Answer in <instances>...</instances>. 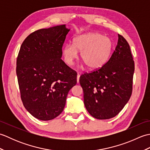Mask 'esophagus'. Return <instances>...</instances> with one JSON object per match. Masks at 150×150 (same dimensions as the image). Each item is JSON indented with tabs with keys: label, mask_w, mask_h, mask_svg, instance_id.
Wrapping results in <instances>:
<instances>
[{
	"label": "esophagus",
	"mask_w": 150,
	"mask_h": 150,
	"mask_svg": "<svg viewBox=\"0 0 150 150\" xmlns=\"http://www.w3.org/2000/svg\"><path fill=\"white\" fill-rule=\"evenodd\" d=\"M79 78H80V74H79V73H77V82H79Z\"/></svg>",
	"instance_id": "34e87169"
}]
</instances>
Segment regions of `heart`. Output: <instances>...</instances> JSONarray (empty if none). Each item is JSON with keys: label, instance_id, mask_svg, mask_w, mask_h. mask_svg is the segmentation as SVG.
Segmentation results:
<instances>
[{"label": "heart", "instance_id": "b5f03b06", "mask_svg": "<svg viewBox=\"0 0 150 150\" xmlns=\"http://www.w3.org/2000/svg\"><path fill=\"white\" fill-rule=\"evenodd\" d=\"M113 44L110 38L100 33L91 31L74 38L73 44L62 47L64 62L73 64L81 52V59L88 69L96 70L103 67L110 59L113 52Z\"/></svg>", "mask_w": 150, "mask_h": 150}]
</instances>
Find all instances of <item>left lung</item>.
<instances>
[{"mask_svg": "<svg viewBox=\"0 0 150 150\" xmlns=\"http://www.w3.org/2000/svg\"><path fill=\"white\" fill-rule=\"evenodd\" d=\"M117 45L109 60L95 71L86 73L79 79L86 110L95 119L115 117L132 93L134 61L129 44L118 35Z\"/></svg>", "mask_w": 150, "mask_h": 150, "instance_id": "left-lung-1", "label": "left lung"}]
</instances>
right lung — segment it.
Returning <instances> with one entry per match:
<instances>
[{
	"label": "right lung",
	"mask_w": 150,
	"mask_h": 150,
	"mask_svg": "<svg viewBox=\"0 0 150 150\" xmlns=\"http://www.w3.org/2000/svg\"><path fill=\"white\" fill-rule=\"evenodd\" d=\"M69 29L59 25L37 30L21 46L17 73L21 99L31 115L41 120L62 112L66 97L77 84V74L61 59Z\"/></svg>",
	"instance_id": "obj_1"
}]
</instances>
